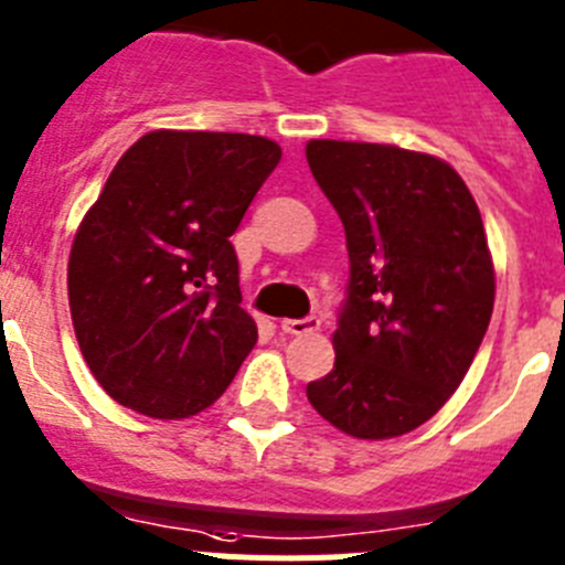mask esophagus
Instances as JSON below:
<instances>
[{
	"instance_id": "esophagus-1",
	"label": "esophagus",
	"mask_w": 565,
	"mask_h": 565,
	"mask_svg": "<svg viewBox=\"0 0 565 565\" xmlns=\"http://www.w3.org/2000/svg\"><path fill=\"white\" fill-rule=\"evenodd\" d=\"M319 319L317 317H308V319H282L279 322V328H282V333L288 335H305V333H313V330H319Z\"/></svg>"
}]
</instances>
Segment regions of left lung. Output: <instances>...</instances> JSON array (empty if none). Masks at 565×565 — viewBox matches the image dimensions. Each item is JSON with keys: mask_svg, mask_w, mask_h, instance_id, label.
<instances>
[{"mask_svg": "<svg viewBox=\"0 0 565 565\" xmlns=\"http://www.w3.org/2000/svg\"><path fill=\"white\" fill-rule=\"evenodd\" d=\"M305 157L350 252L335 364L308 401L355 439L401 437L457 392L488 333L495 271L482 215L431 153L310 139Z\"/></svg>", "mask_w": 565, "mask_h": 565, "instance_id": "left-lung-1", "label": "left lung"}]
</instances>
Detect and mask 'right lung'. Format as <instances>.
<instances>
[{"label":"right lung","mask_w":565,"mask_h":565,"mask_svg":"<svg viewBox=\"0 0 565 565\" xmlns=\"http://www.w3.org/2000/svg\"><path fill=\"white\" fill-rule=\"evenodd\" d=\"M279 145L224 131H151L83 215L66 286L97 384L145 417L181 420L232 384L257 341L230 237Z\"/></svg>","instance_id":"right-lung-1"}]
</instances>
